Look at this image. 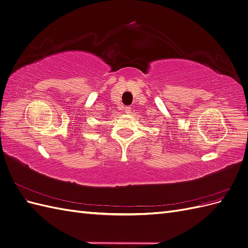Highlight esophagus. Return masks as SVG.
Masks as SVG:
<instances>
[{
    "mask_svg": "<svg viewBox=\"0 0 248 248\" xmlns=\"http://www.w3.org/2000/svg\"><path fill=\"white\" fill-rule=\"evenodd\" d=\"M130 110H131V108H130V107H125L124 111L127 112V114H128V112H130Z\"/></svg>",
    "mask_w": 248,
    "mask_h": 248,
    "instance_id": "1",
    "label": "esophagus"
}]
</instances>
